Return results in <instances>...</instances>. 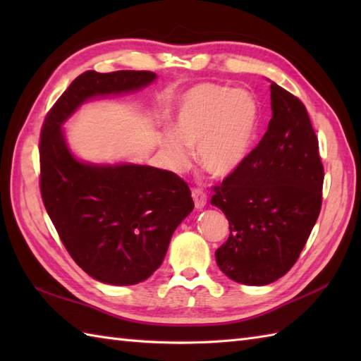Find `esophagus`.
Wrapping results in <instances>:
<instances>
[{
    "label": "esophagus",
    "mask_w": 361,
    "mask_h": 361,
    "mask_svg": "<svg viewBox=\"0 0 361 361\" xmlns=\"http://www.w3.org/2000/svg\"><path fill=\"white\" fill-rule=\"evenodd\" d=\"M192 198H194V203H195V208L197 209H203L204 204H206V194L203 192L202 189L194 188L192 189Z\"/></svg>",
    "instance_id": "esophagus-1"
}]
</instances>
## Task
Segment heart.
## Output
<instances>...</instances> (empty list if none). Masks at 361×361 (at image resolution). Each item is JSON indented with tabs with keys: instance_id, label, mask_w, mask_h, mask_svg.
Returning <instances> with one entry per match:
<instances>
[{
	"instance_id": "b5f03b06",
	"label": "heart",
	"mask_w": 361,
	"mask_h": 361,
	"mask_svg": "<svg viewBox=\"0 0 361 361\" xmlns=\"http://www.w3.org/2000/svg\"><path fill=\"white\" fill-rule=\"evenodd\" d=\"M257 124V104L248 91L200 83L181 97L175 118L176 136H169L167 145L176 163L188 159L186 145H197L203 171L226 176L247 159Z\"/></svg>"
}]
</instances>
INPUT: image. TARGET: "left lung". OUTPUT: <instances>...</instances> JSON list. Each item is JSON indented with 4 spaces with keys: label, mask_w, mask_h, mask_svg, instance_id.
<instances>
[{
    "label": "left lung",
    "mask_w": 361,
    "mask_h": 361,
    "mask_svg": "<svg viewBox=\"0 0 361 361\" xmlns=\"http://www.w3.org/2000/svg\"><path fill=\"white\" fill-rule=\"evenodd\" d=\"M270 90L268 130L211 198L229 224L217 265L247 286H267L295 265L323 203L324 167L307 109L278 83Z\"/></svg>",
    "instance_id": "1"
}]
</instances>
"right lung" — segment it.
Wrapping results in <instances>:
<instances>
[{
  "mask_svg": "<svg viewBox=\"0 0 361 361\" xmlns=\"http://www.w3.org/2000/svg\"><path fill=\"white\" fill-rule=\"evenodd\" d=\"M155 78L152 71H85L52 105L40 133L44 208L74 262L111 286H133L161 265L175 228L194 209L190 189L163 169L80 163L60 127L88 99L140 90Z\"/></svg>",
  "mask_w": 361,
  "mask_h": 361,
  "instance_id": "add662e5",
  "label": "right lung"
}]
</instances>
